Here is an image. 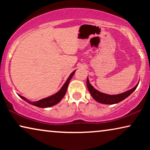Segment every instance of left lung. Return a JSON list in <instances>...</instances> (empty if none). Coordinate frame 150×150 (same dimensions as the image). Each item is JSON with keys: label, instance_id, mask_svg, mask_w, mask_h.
Listing matches in <instances>:
<instances>
[{"label": "left lung", "instance_id": "left-lung-1", "mask_svg": "<svg viewBox=\"0 0 150 150\" xmlns=\"http://www.w3.org/2000/svg\"><path fill=\"white\" fill-rule=\"evenodd\" d=\"M139 83H137V85L135 86L134 87H133L132 89L128 90V91H127L126 92H124V93L117 94V95H108V94L103 93H102V92L98 91L97 89H96L95 88L90 84L88 78L87 79V86L88 90H89V93H91L92 97H93V99L96 100L97 102L104 104H114L122 102V100H124V99H126V98H128V96L137 89V86L139 85Z\"/></svg>", "mask_w": 150, "mask_h": 150}]
</instances>
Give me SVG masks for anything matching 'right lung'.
Instances as JSON below:
<instances>
[{
	"instance_id": "add662e5",
	"label": "right lung",
	"mask_w": 150,
	"mask_h": 150,
	"mask_svg": "<svg viewBox=\"0 0 150 150\" xmlns=\"http://www.w3.org/2000/svg\"><path fill=\"white\" fill-rule=\"evenodd\" d=\"M75 71H76V70L74 71L73 72L71 73L70 75H69V76L68 77V79H67L66 82H65L64 85H63V87H61V89L59 90L57 93H56L55 94H54V95H52L51 96H49V97H48V98H44V99L38 100V101H36V102H30V101H29V100H28L27 99H26V98L23 97V96H20V95H18V96H19L20 97L22 98V99H23L24 100H25L26 102H27L28 103L32 104V105L38 106V107L47 108V107H50V106H54V105H55V104H57V103H59V102H60L61 100H62V98L64 97V96L65 95V93H66V91H67V87H68L69 81H70L71 78H72L74 74Z\"/></svg>"
}]
</instances>
